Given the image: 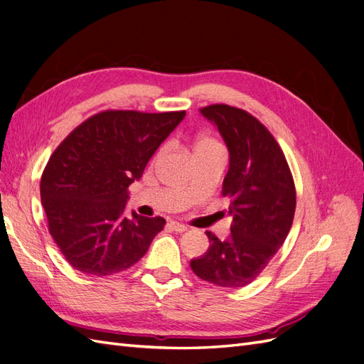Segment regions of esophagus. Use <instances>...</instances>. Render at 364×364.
Returning a JSON list of instances; mask_svg holds the SVG:
<instances>
[{"label":"esophagus","instance_id":"esophagus-1","mask_svg":"<svg viewBox=\"0 0 364 364\" xmlns=\"http://www.w3.org/2000/svg\"><path fill=\"white\" fill-rule=\"evenodd\" d=\"M168 229L176 230V232H185V230L188 229V228H186L182 223H179V222H174V220H171V222H168Z\"/></svg>","mask_w":364,"mask_h":364}]
</instances>
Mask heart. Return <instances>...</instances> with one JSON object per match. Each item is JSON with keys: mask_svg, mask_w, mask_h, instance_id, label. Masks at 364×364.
<instances>
[{"mask_svg": "<svg viewBox=\"0 0 364 364\" xmlns=\"http://www.w3.org/2000/svg\"><path fill=\"white\" fill-rule=\"evenodd\" d=\"M217 146H218L217 142L214 139H211V138H199V139H197V142H196L194 151L202 150V149H213V147H217Z\"/></svg>", "mask_w": 364, "mask_h": 364, "instance_id": "heart-1", "label": "heart"}]
</instances>
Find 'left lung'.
<instances>
[{
	"instance_id": "obj_1",
	"label": "left lung",
	"mask_w": 364,
	"mask_h": 364,
	"mask_svg": "<svg viewBox=\"0 0 364 364\" xmlns=\"http://www.w3.org/2000/svg\"><path fill=\"white\" fill-rule=\"evenodd\" d=\"M200 114L218 129L229 151L223 196L232 217L230 235L220 241L206 232L209 249L191 259L203 281L226 289L250 284L284 245L293 225L296 191L278 142L243 109L211 105Z\"/></svg>"
}]
</instances>
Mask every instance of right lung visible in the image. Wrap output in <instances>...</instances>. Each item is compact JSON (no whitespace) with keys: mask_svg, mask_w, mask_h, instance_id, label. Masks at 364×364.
Wrapping results in <instances>:
<instances>
[{"mask_svg":"<svg viewBox=\"0 0 364 364\" xmlns=\"http://www.w3.org/2000/svg\"><path fill=\"white\" fill-rule=\"evenodd\" d=\"M185 117L181 112H100L54 150L41 179V202L54 243L71 266L106 277L134 266L164 229L162 217L132 211L127 188Z\"/></svg>","mask_w":364,"mask_h":364,"instance_id":"obj_1","label":"right lung"}]
</instances>
